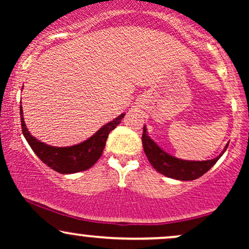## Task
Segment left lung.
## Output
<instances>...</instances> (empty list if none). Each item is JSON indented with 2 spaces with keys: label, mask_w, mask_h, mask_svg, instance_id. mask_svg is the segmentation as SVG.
Segmentation results:
<instances>
[{
  "label": "left lung",
  "mask_w": 249,
  "mask_h": 249,
  "mask_svg": "<svg viewBox=\"0 0 249 249\" xmlns=\"http://www.w3.org/2000/svg\"><path fill=\"white\" fill-rule=\"evenodd\" d=\"M142 147H144V152L146 154L148 161L154 167V170L158 171L159 173L164 174L168 178L182 180V181H187V180L198 179L199 177L204 176L205 173L210 170L211 167L219 160L220 157L225 153L227 150L228 144L226 145L224 151L215 157L214 159L210 160H184V159H179L177 157L171 156L170 153L165 152L160 146L157 145V142L151 138L147 134V128L144 125V131H142Z\"/></svg>",
  "instance_id": "obj_1"
}]
</instances>
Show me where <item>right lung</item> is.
I'll use <instances>...</instances> for the list:
<instances>
[{
    "mask_svg": "<svg viewBox=\"0 0 249 249\" xmlns=\"http://www.w3.org/2000/svg\"><path fill=\"white\" fill-rule=\"evenodd\" d=\"M19 115H21L22 132L34 152L45 165L62 174L82 172V171L93 166L97 160L101 158L103 150L107 144L108 133L117 127V125L122 122L125 116L124 113H122L113 121L107 123L90 138L79 142V144L67 147H56L38 141L28 131L27 125L24 123L22 105L19 107Z\"/></svg>",
    "mask_w": 249,
    "mask_h": 249,
    "instance_id": "1",
    "label": "right lung"
}]
</instances>
